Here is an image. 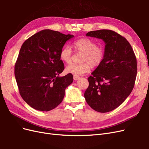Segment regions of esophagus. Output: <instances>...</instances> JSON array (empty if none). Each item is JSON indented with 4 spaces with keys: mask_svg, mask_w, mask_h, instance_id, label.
Instances as JSON below:
<instances>
[{
    "mask_svg": "<svg viewBox=\"0 0 149 149\" xmlns=\"http://www.w3.org/2000/svg\"><path fill=\"white\" fill-rule=\"evenodd\" d=\"M79 78H80V77H79V76H75V75L73 76V79H74V81L78 80Z\"/></svg>",
    "mask_w": 149,
    "mask_h": 149,
    "instance_id": "esophagus-1",
    "label": "esophagus"
}]
</instances>
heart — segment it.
I'll use <instances>...</instances> for the list:
<instances>
[{"label": "heart", "instance_id": "1", "mask_svg": "<svg viewBox=\"0 0 149 149\" xmlns=\"http://www.w3.org/2000/svg\"><path fill=\"white\" fill-rule=\"evenodd\" d=\"M74 46L78 52L84 53L81 64H70L66 67V71L75 76L88 73L91 69V65L96 67L100 65L104 58V49L96 46V43L87 38H81L76 40ZM60 59L66 63H70L72 59L71 48L66 45L61 49L60 53Z\"/></svg>", "mask_w": 149, "mask_h": 149}]
</instances>
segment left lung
Masks as SVG:
<instances>
[{
  "mask_svg": "<svg viewBox=\"0 0 149 149\" xmlns=\"http://www.w3.org/2000/svg\"><path fill=\"white\" fill-rule=\"evenodd\" d=\"M86 35L102 40L105 48L101 63L88 79L85 100L96 111L109 112L132 91L137 71L136 55L127 40L114 31H91Z\"/></svg>",
  "mask_w": 149,
  "mask_h": 149,
  "instance_id": "left-lung-1",
  "label": "left lung"
}]
</instances>
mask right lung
Wrapping results in <instances>:
<instances>
[{
	"label": "right lung",
	"mask_w": 149,
	"mask_h": 149,
	"mask_svg": "<svg viewBox=\"0 0 149 149\" xmlns=\"http://www.w3.org/2000/svg\"><path fill=\"white\" fill-rule=\"evenodd\" d=\"M59 31L43 30L32 35L21 47L15 65L20 96L33 109L49 111L62 102L66 88L73 81L72 74L60 76L65 69L60 53L73 38Z\"/></svg>",
	"instance_id": "obj_1"
}]
</instances>
